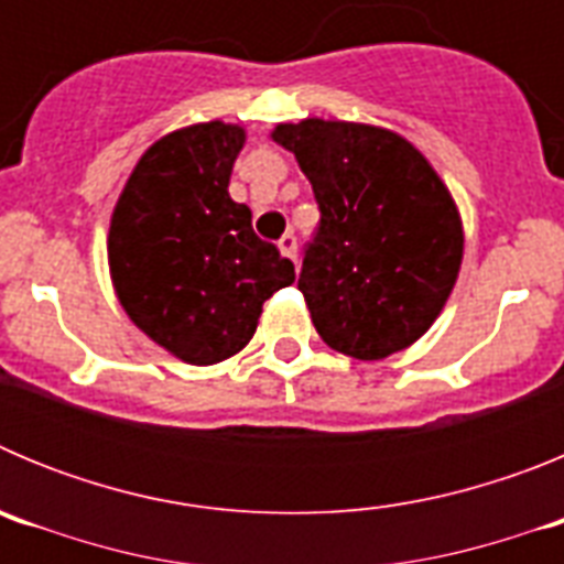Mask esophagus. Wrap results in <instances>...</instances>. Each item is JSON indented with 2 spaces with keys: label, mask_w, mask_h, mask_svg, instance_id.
<instances>
[{
  "label": "esophagus",
  "mask_w": 564,
  "mask_h": 564,
  "mask_svg": "<svg viewBox=\"0 0 564 564\" xmlns=\"http://www.w3.org/2000/svg\"><path fill=\"white\" fill-rule=\"evenodd\" d=\"M279 251H282V257L296 262V237H293V234H285V237L279 239Z\"/></svg>",
  "instance_id": "34e87169"
}]
</instances>
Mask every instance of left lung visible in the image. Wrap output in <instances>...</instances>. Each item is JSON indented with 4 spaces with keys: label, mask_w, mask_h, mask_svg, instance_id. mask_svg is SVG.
<instances>
[{
    "label": "left lung",
    "mask_w": 564,
    "mask_h": 564,
    "mask_svg": "<svg viewBox=\"0 0 564 564\" xmlns=\"http://www.w3.org/2000/svg\"><path fill=\"white\" fill-rule=\"evenodd\" d=\"M316 194L299 291L327 347L358 361L406 350L441 316L460 273L463 223L449 188L406 138L370 123H279Z\"/></svg>",
    "instance_id": "obj_1"
}]
</instances>
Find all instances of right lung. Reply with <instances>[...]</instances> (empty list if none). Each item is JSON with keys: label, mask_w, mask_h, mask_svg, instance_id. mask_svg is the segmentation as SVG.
Returning <instances> with one entry per match:
<instances>
[{"label": "right lung", "mask_w": 564, "mask_h": 564, "mask_svg": "<svg viewBox=\"0 0 564 564\" xmlns=\"http://www.w3.org/2000/svg\"><path fill=\"white\" fill-rule=\"evenodd\" d=\"M246 129L208 121L163 134L129 174L109 223L118 302L154 344L186 364L226 361L251 341L265 299L293 262L251 228L228 181Z\"/></svg>", "instance_id": "add662e5"}]
</instances>
